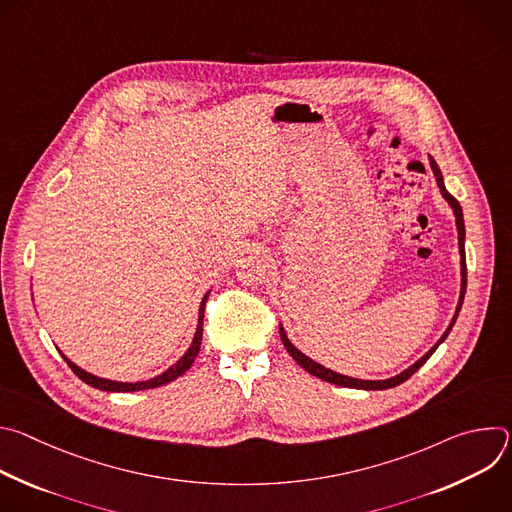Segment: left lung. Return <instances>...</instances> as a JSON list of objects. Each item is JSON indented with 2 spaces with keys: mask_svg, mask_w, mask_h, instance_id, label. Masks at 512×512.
I'll return each mask as SVG.
<instances>
[{
  "mask_svg": "<svg viewBox=\"0 0 512 512\" xmlns=\"http://www.w3.org/2000/svg\"><path fill=\"white\" fill-rule=\"evenodd\" d=\"M429 166H431V170H433V176H435V182H437V186H440V192H442V196L448 200V204L454 208V214H456V227H458V245H460V257H462V291H460V302H458V308H456V314H454V318H452V322H450V326H448V330L444 332V336L437 340L415 364H411V367L407 369V371H403V373H399L397 377H391V379H385V381H362V379H352V377H346V375H338V373H334V371H330V369H324L322 364H318V362H314L312 358H308L306 354H302L294 344H291L289 340H287V336H285V332H283V328H279V334H281V342H283V346L287 348V352L291 354V358H294L300 367L304 369V371H308L310 375H314V377H318V379H322V381H326V383H332V385H340V387H348V389H367V391H383V389H391V387H397V385H401V383H405L413 373H417V369H421L423 364H425V360L435 352V348L440 346L446 338H448V334H450V330H452V326L456 324V318H458V314H460V310H462V302H464V294H466V251H464V237H466V231H464V214H462V206H460V202L446 190V186H444V176H442V170H440V166L435 164V160L433 158H429Z\"/></svg>",
  "mask_w": 512,
  "mask_h": 512,
  "instance_id": "8db88e82",
  "label": "left lung"
}]
</instances>
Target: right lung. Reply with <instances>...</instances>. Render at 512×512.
<instances>
[{
	"instance_id": "add662e5",
	"label": "right lung",
	"mask_w": 512,
	"mask_h": 512,
	"mask_svg": "<svg viewBox=\"0 0 512 512\" xmlns=\"http://www.w3.org/2000/svg\"><path fill=\"white\" fill-rule=\"evenodd\" d=\"M204 304H206V296H204V300H202V304H200L196 334H194V340H192L190 348L186 350V354H184L176 364H172V367H170L166 373H162L160 377H154V379H150V381H139V383H117V381L101 379V377H95V375H91V373L83 371L81 367H77V364H75V362H70L64 354H62V358L66 360V364H68V367L72 369V373H75L81 381H85L87 385H91V387H95V389H101V391H111V393H131V391H143V389H156V387H160V385H166V383H170V381L178 379L180 375H184V373L192 367V362H194V358H196V354H198V350H200V344H202V318H204Z\"/></svg>"
}]
</instances>
